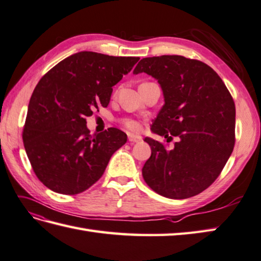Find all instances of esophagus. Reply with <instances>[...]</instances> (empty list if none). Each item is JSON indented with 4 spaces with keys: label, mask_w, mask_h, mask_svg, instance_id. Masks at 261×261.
I'll return each mask as SVG.
<instances>
[{
    "label": "esophagus",
    "mask_w": 261,
    "mask_h": 261,
    "mask_svg": "<svg viewBox=\"0 0 261 261\" xmlns=\"http://www.w3.org/2000/svg\"><path fill=\"white\" fill-rule=\"evenodd\" d=\"M142 136H140V135H133V134H128V141L130 142V143H140V142H142Z\"/></svg>",
    "instance_id": "obj_1"
}]
</instances>
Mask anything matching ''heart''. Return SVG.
Here are the masks:
<instances>
[{
	"instance_id": "b5f03b06",
	"label": "heart",
	"mask_w": 261,
	"mask_h": 261,
	"mask_svg": "<svg viewBox=\"0 0 261 261\" xmlns=\"http://www.w3.org/2000/svg\"><path fill=\"white\" fill-rule=\"evenodd\" d=\"M121 123L126 127L127 129H129L132 132H138L141 129V125L137 120L132 119V118H124L121 120Z\"/></svg>"
}]
</instances>
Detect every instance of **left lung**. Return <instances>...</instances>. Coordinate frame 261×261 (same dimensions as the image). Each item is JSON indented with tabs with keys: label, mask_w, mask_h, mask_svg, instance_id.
<instances>
[{
	"label": "left lung",
	"mask_w": 261,
	"mask_h": 261,
	"mask_svg": "<svg viewBox=\"0 0 261 261\" xmlns=\"http://www.w3.org/2000/svg\"><path fill=\"white\" fill-rule=\"evenodd\" d=\"M158 80L165 103L153 133L177 137L174 147L146 137L152 149L142 174L148 187L169 199H188L216 181L234 146L236 107L222 79L204 62L182 56L143 58L134 73Z\"/></svg>",
	"instance_id": "8db88e82"
}]
</instances>
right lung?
<instances>
[{
    "label": "right lung",
    "instance_id": "obj_1",
    "mask_svg": "<svg viewBox=\"0 0 261 261\" xmlns=\"http://www.w3.org/2000/svg\"><path fill=\"white\" fill-rule=\"evenodd\" d=\"M137 57L82 51L66 58L40 79L23 128V143L37 177L54 192L73 195L101 177L127 135L111 127L90 135L86 118L107 107L113 86Z\"/></svg>",
    "mask_w": 261,
    "mask_h": 261
}]
</instances>
